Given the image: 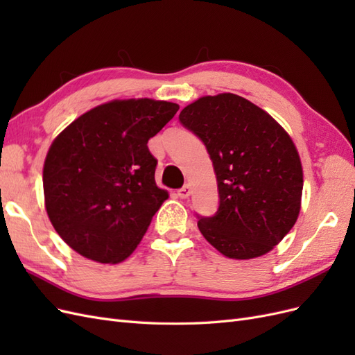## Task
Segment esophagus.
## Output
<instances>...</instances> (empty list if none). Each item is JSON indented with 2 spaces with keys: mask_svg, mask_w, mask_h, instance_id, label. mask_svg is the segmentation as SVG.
<instances>
[{
  "mask_svg": "<svg viewBox=\"0 0 355 355\" xmlns=\"http://www.w3.org/2000/svg\"><path fill=\"white\" fill-rule=\"evenodd\" d=\"M178 196H179L180 198H188V197L191 196V188H189V185H185V187H182L180 189H178Z\"/></svg>",
  "mask_w": 355,
  "mask_h": 355,
  "instance_id": "1",
  "label": "esophagus"
}]
</instances>
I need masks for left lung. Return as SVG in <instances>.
Masks as SVG:
<instances>
[{"label":"left lung","instance_id":"obj_1","mask_svg":"<svg viewBox=\"0 0 355 355\" xmlns=\"http://www.w3.org/2000/svg\"><path fill=\"white\" fill-rule=\"evenodd\" d=\"M179 121L206 145L218 180L219 207L198 216V230L231 259L274 249L293 228L304 188L297 149L284 128L241 96H204Z\"/></svg>","mask_w":355,"mask_h":355}]
</instances>
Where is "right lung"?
<instances>
[{
  "instance_id": "obj_1",
  "label": "right lung",
  "mask_w": 355,
  "mask_h": 355,
  "mask_svg": "<svg viewBox=\"0 0 355 355\" xmlns=\"http://www.w3.org/2000/svg\"><path fill=\"white\" fill-rule=\"evenodd\" d=\"M178 110L164 101H112L78 116L53 141L42 170L46 210L71 249L101 263L133 253L168 198L155 184L148 141Z\"/></svg>"
}]
</instances>
